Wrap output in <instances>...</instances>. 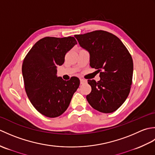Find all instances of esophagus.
<instances>
[{
    "instance_id": "esophagus-1",
    "label": "esophagus",
    "mask_w": 155,
    "mask_h": 155,
    "mask_svg": "<svg viewBox=\"0 0 155 155\" xmlns=\"http://www.w3.org/2000/svg\"><path fill=\"white\" fill-rule=\"evenodd\" d=\"M80 81H81V84H84L85 83H87V81L83 79V78H80Z\"/></svg>"
}]
</instances>
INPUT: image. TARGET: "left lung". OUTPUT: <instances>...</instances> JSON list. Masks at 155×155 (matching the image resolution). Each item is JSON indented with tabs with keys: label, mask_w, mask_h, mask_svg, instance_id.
I'll return each mask as SVG.
<instances>
[{
	"label": "left lung",
	"mask_w": 155,
	"mask_h": 155,
	"mask_svg": "<svg viewBox=\"0 0 155 155\" xmlns=\"http://www.w3.org/2000/svg\"><path fill=\"white\" fill-rule=\"evenodd\" d=\"M81 47L90 53V66L100 72L101 80H88L91 92L87 95L91 106L101 113L117 110L129 94L133 61L129 52L114 35L94 31L75 35Z\"/></svg>",
	"instance_id": "obj_1"
}]
</instances>
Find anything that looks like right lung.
<instances>
[{"label": "right lung", "instance_id": "right-lung-1", "mask_svg": "<svg viewBox=\"0 0 155 155\" xmlns=\"http://www.w3.org/2000/svg\"><path fill=\"white\" fill-rule=\"evenodd\" d=\"M77 44L73 37H47L37 41L26 55L22 72L25 88L33 107L49 118L59 117L67 109L79 87L78 78L66 81L57 77V66Z\"/></svg>", "mask_w": 155, "mask_h": 155}]
</instances>
